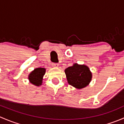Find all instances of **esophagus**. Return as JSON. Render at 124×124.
<instances>
[{"label": "esophagus", "mask_w": 124, "mask_h": 124, "mask_svg": "<svg viewBox=\"0 0 124 124\" xmlns=\"http://www.w3.org/2000/svg\"><path fill=\"white\" fill-rule=\"evenodd\" d=\"M52 65L53 66V67H55V68H57L59 67V63H52Z\"/></svg>", "instance_id": "1"}]
</instances>
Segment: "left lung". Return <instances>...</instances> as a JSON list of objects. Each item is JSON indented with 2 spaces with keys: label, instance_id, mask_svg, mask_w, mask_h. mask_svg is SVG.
Returning <instances> with one entry per match:
<instances>
[{
  "label": "left lung",
  "instance_id": "1",
  "mask_svg": "<svg viewBox=\"0 0 124 124\" xmlns=\"http://www.w3.org/2000/svg\"><path fill=\"white\" fill-rule=\"evenodd\" d=\"M68 84L80 89L89 85L92 80V74L87 66L74 63L65 70Z\"/></svg>",
  "mask_w": 124,
  "mask_h": 124
}]
</instances>
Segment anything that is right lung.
<instances>
[{"label":"right lung","instance_id":"right-lung-1","mask_svg":"<svg viewBox=\"0 0 124 124\" xmlns=\"http://www.w3.org/2000/svg\"><path fill=\"white\" fill-rule=\"evenodd\" d=\"M46 68H38L34 69L28 76L29 82L37 86L42 85L43 77L46 73Z\"/></svg>","mask_w":124,"mask_h":124}]
</instances>
